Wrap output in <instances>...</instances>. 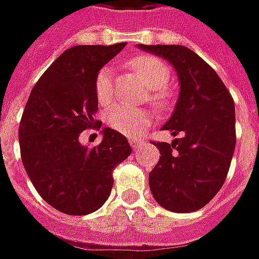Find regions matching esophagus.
Segmentation results:
<instances>
[{
	"label": "esophagus",
	"mask_w": 259,
	"mask_h": 259,
	"mask_svg": "<svg viewBox=\"0 0 259 259\" xmlns=\"http://www.w3.org/2000/svg\"><path fill=\"white\" fill-rule=\"evenodd\" d=\"M130 146H132V148H135V150H137V148L140 147L143 144L142 140H137V139H130L129 140Z\"/></svg>",
	"instance_id": "esophagus-1"
}]
</instances>
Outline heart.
<instances>
[{"label":"heart","instance_id":"1","mask_svg":"<svg viewBox=\"0 0 259 259\" xmlns=\"http://www.w3.org/2000/svg\"><path fill=\"white\" fill-rule=\"evenodd\" d=\"M127 66L150 88V99L154 105L160 108L165 106L169 101V94L165 87L171 77V70L167 63L155 56L139 54L127 61ZM112 94V67L105 66L95 77V95L99 104L106 105L111 102ZM105 119L112 129L124 136L136 137L151 123L153 113L148 109L112 105L106 111Z\"/></svg>","mask_w":259,"mask_h":259}]
</instances>
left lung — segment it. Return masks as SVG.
I'll list each match as a JSON object with an SVG mask.
<instances>
[{"instance_id":"1","label":"left lung","mask_w":259,"mask_h":259,"mask_svg":"<svg viewBox=\"0 0 259 259\" xmlns=\"http://www.w3.org/2000/svg\"><path fill=\"white\" fill-rule=\"evenodd\" d=\"M168 60L177 71L180 97L162 126L180 136L157 142L160 161L148 174L157 203L175 213L202 209L223 186L236 147V109L216 71L191 49L180 45H137Z\"/></svg>"}]
</instances>
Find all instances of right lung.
<instances>
[{"label":"right lung","mask_w":259,"mask_h":259,"mask_svg":"<svg viewBox=\"0 0 259 259\" xmlns=\"http://www.w3.org/2000/svg\"><path fill=\"white\" fill-rule=\"evenodd\" d=\"M126 41L67 49L29 95L19 123L22 164L35 189L54 209L71 216L98 210L113 186L112 171L132 153L127 139L102 129L95 147L79 143L85 129H99L95 77Z\"/></svg>","instance_id":"obj_1"}]
</instances>
